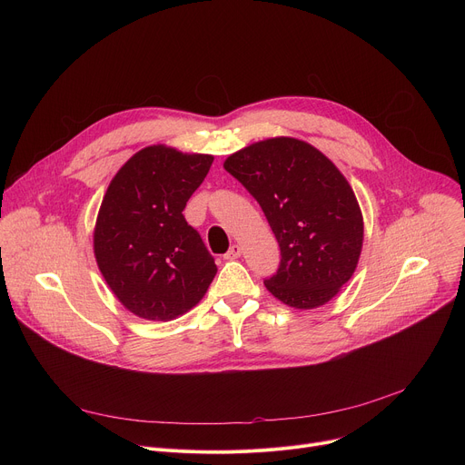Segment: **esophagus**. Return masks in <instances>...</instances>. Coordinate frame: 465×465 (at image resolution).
<instances>
[{
    "label": "esophagus",
    "mask_w": 465,
    "mask_h": 465,
    "mask_svg": "<svg viewBox=\"0 0 465 465\" xmlns=\"http://www.w3.org/2000/svg\"><path fill=\"white\" fill-rule=\"evenodd\" d=\"M241 257V246L239 244H233L230 246V250L224 253V259H237Z\"/></svg>",
    "instance_id": "1"
}]
</instances>
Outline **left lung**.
Here are the masks:
<instances>
[{
	"mask_svg": "<svg viewBox=\"0 0 465 465\" xmlns=\"http://www.w3.org/2000/svg\"><path fill=\"white\" fill-rule=\"evenodd\" d=\"M224 169L259 203L280 242V267L264 287L296 309L327 303L353 276L364 237L359 203L342 173L294 138L244 147Z\"/></svg>",
	"mask_w": 465,
	"mask_h": 465,
	"instance_id": "8db88e82",
	"label": "left lung"
}]
</instances>
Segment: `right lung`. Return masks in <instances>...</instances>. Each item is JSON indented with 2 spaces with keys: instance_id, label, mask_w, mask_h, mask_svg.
<instances>
[{
  "instance_id": "add662e5",
  "label": "right lung",
  "mask_w": 465,
  "mask_h": 465,
  "mask_svg": "<svg viewBox=\"0 0 465 465\" xmlns=\"http://www.w3.org/2000/svg\"><path fill=\"white\" fill-rule=\"evenodd\" d=\"M213 163L153 145L132 156L110 182L94 250L117 300L145 320L167 322L194 307L217 274L201 233L183 208Z\"/></svg>"
}]
</instances>
